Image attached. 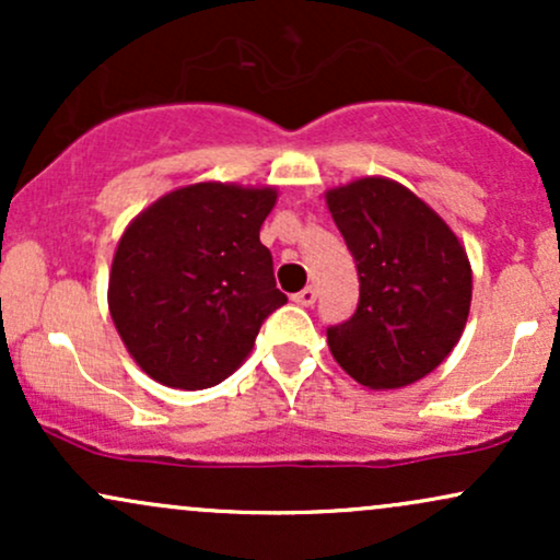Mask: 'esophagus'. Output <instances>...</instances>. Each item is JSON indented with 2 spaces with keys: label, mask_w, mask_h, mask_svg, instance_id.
<instances>
[{
  "label": "esophagus",
  "mask_w": 560,
  "mask_h": 560,
  "mask_svg": "<svg viewBox=\"0 0 560 560\" xmlns=\"http://www.w3.org/2000/svg\"><path fill=\"white\" fill-rule=\"evenodd\" d=\"M292 300L298 302V305H305V307H311L313 302H316V289H313V287H305V289H300L298 294H292Z\"/></svg>",
  "instance_id": "1"
}]
</instances>
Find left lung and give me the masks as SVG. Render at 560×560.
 I'll return each mask as SVG.
<instances>
[{"instance_id": "1", "label": "left lung", "mask_w": 560, "mask_h": 560, "mask_svg": "<svg viewBox=\"0 0 560 560\" xmlns=\"http://www.w3.org/2000/svg\"><path fill=\"white\" fill-rule=\"evenodd\" d=\"M355 258L361 300L326 329L334 361L369 389L419 382L458 345L471 307V262L453 229L408 186L365 176L326 191Z\"/></svg>"}]
</instances>
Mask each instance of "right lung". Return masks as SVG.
I'll use <instances>...</instances> for the list:
<instances>
[{"label": "right lung", "mask_w": 560, "mask_h": 560, "mask_svg": "<svg viewBox=\"0 0 560 560\" xmlns=\"http://www.w3.org/2000/svg\"><path fill=\"white\" fill-rule=\"evenodd\" d=\"M276 197L273 186L199 182L128 223L107 305L147 376L173 389H208L253 352L262 320L287 302L260 242Z\"/></svg>", "instance_id": "obj_1"}]
</instances>
